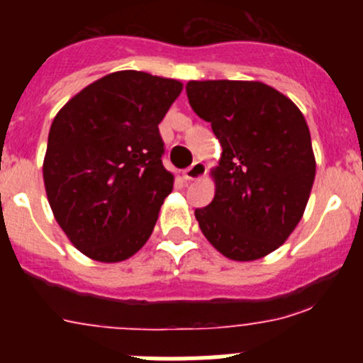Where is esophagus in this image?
<instances>
[{
  "instance_id": "34e87169",
  "label": "esophagus",
  "mask_w": 363,
  "mask_h": 363,
  "mask_svg": "<svg viewBox=\"0 0 363 363\" xmlns=\"http://www.w3.org/2000/svg\"><path fill=\"white\" fill-rule=\"evenodd\" d=\"M205 174V164L202 161H195L193 164H189L188 168L184 170V174H182V177L186 179V181H195V179H200L202 175Z\"/></svg>"
}]
</instances>
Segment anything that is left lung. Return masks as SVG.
Returning <instances> with one entry per match:
<instances>
[{
	"instance_id": "left-lung-1",
	"label": "left lung",
	"mask_w": 363,
	"mask_h": 363,
	"mask_svg": "<svg viewBox=\"0 0 363 363\" xmlns=\"http://www.w3.org/2000/svg\"><path fill=\"white\" fill-rule=\"evenodd\" d=\"M186 94L223 147L214 200L195 211L200 230L237 262L276 251L298 225L316 174L302 112L262 82L191 80Z\"/></svg>"
}]
</instances>
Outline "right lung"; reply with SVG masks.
<instances>
[{
    "instance_id": "right-lung-1",
    "label": "right lung",
    "mask_w": 363,
    "mask_h": 363,
    "mask_svg": "<svg viewBox=\"0 0 363 363\" xmlns=\"http://www.w3.org/2000/svg\"><path fill=\"white\" fill-rule=\"evenodd\" d=\"M182 84L124 69L87 86L54 117L43 181L54 218L80 252L123 262L151 237L174 175L158 124Z\"/></svg>"
}]
</instances>
